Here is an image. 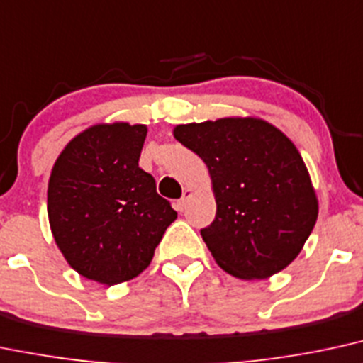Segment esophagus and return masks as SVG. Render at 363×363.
<instances>
[{
	"instance_id": "obj_1",
	"label": "esophagus",
	"mask_w": 363,
	"mask_h": 363,
	"mask_svg": "<svg viewBox=\"0 0 363 363\" xmlns=\"http://www.w3.org/2000/svg\"><path fill=\"white\" fill-rule=\"evenodd\" d=\"M189 196H191V191H184V194H182V198L181 199H177V203H176V208H177V211H184L186 209V204H187V199H189Z\"/></svg>"
}]
</instances>
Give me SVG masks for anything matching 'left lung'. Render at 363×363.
<instances>
[{
    "instance_id": "left-lung-1",
    "label": "left lung",
    "mask_w": 363,
    "mask_h": 363,
    "mask_svg": "<svg viewBox=\"0 0 363 363\" xmlns=\"http://www.w3.org/2000/svg\"><path fill=\"white\" fill-rule=\"evenodd\" d=\"M174 137L209 169L216 216L201 237L218 265L238 279H267L286 269L318 218L294 143L255 118L179 125Z\"/></svg>"
}]
</instances>
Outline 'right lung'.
Masks as SVG:
<instances>
[{
  "mask_svg": "<svg viewBox=\"0 0 363 363\" xmlns=\"http://www.w3.org/2000/svg\"><path fill=\"white\" fill-rule=\"evenodd\" d=\"M143 125H96L52 169L47 213L57 247L82 277L115 286L143 272L177 218L138 167Z\"/></svg>",
  "mask_w": 363,
  "mask_h": 363,
  "instance_id": "right-lung-1",
  "label": "right lung"
}]
</instances>
